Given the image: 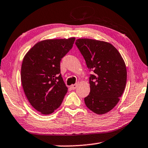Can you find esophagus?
<instances>
[{
    "mask_svg": "<svg viewBox=\"0 0 148 148\" xmlns=\"http://www.w3.org/2000/svg\"><path fill=\"white\" fill-rule=\"evenodd\" d=\"M77 86H78V84H73V85L70 86V88H71L72 90H75L77 88Z\"/></svg>",
    "mask_w": 148,
    "mask_h": 148,
    "instance_id": "esophagus-1",
    "label": "esophagus"
}]
</instances>
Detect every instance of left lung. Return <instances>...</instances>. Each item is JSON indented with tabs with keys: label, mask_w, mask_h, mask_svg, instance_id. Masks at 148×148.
I'll list each match as a JSON object with an SVG mask.
<instances>
[{
	"label": "left lung",
	"mask_w": 148,
	"mask_h": 148,
	"mask_svg": "<svg viewBox=\"0 0 148 148\" xmlns=\"http://www.w3.org/2000/svg\"><path fill=\"white\" fill-rule=\"evenodd\" d=\"M75 44L92 71L90 93L84 98L89 109L98 114L107 113L116 106L125 90L127 72L118 50L107 42L79 39Z\"/></svg>",
	"instance_id": "1"
}]
</instances>
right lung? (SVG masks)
Listing matches in <instances>:
<instances>
[{
    "mask_svg": "<svg viewBox=\"0 0 148 148\" xmlns=\"http://www.w3.org/2000/svg\"><path fill=\"white\" fill-rule=\"evenodd\" d=\"M75 38L47 39L36 43L23 58L21 80L32 107L44 114L60 107L68 88L60 74V61Z\"/></svg>",
    "mask_w": 148,
    "mask_h": 148,
    "instance_id": "obj_1",
    "label": "right lung"
}]
</instances>
